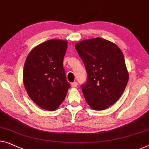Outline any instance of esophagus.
I'll list each match as a JSON object with an SVG mask.
<instances>
[{"label":"esophagus","instance_id":"1","mask_svg":"<svg viewBox=\"0 0 149 149\" xmlns=\"http://www.w3.org/2000/svg\"><path fill=\"white\" fill-rule=\"evenodd\" d=\"M78 86V83L77 82H74V83H71V87H77Z\"/></svg>","mask_w":149,"mask_h":149}]
</instances>
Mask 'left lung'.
<instances>
[{"label":"left lung","instance_id":"obj_1","mask_svg":"<svg viewBox=\"0 0 149 149\" xmlns=\"http://www.w3.org/2000/svg\"><path fill=\"white\" fill-rule=\"evenodd\" d=\"M75 48L85 64L87 80L82 91L94 110H103L118 100L128 81L122 52L115 44L97 38L78 42Z\"/></svg>","mask_w":149,"mask_h":149}]
</instances>
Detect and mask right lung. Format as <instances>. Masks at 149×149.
<instances>
[{
	"instance_id": "right-lung-1",
	"label": "right lung",
	"mask_w": 149,
	"mask_h": 149,
	"mask_svg": "<svg viewBox=\"0 0 149 149\" xmlns=\"http://www.w3.org/2000/svg\"><path fill=\"white\" fill-rule=\"evenodd\" d=\"M67 44L66 40L46 41L32 49L25 60V89L31 100L46 110H56L70 87L63 66Z\"/></svg>"
}]
</instances>
